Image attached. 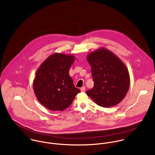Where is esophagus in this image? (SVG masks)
<instances>
[{"label": "esophagus", "instance_id": "esophagus-1", "mask_svg": "<svg viewBox=\"0 0 155 155\" xmlns=\"http://www.w3.org/2000/svg\"><path fill=\"white\" fill-rule=\"evenodd\" d=\"M80 90H81V92H84V91H85V90H86V87H85V86L82 87L80 89Z\"/></svg>", "mask_w": 155, "mask_h": 155}]
</instances>
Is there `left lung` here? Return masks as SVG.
<instances>
[{
    "instance_id": "8db88e82",
    "label": "left lung",
    "mask_w": 155,
    "mask_h": 155,
    "mask_svg": "<svg viewBox=\"0 0 155 155\" xmlns=\"http://www.w3.org/2000/svg\"><path fill=\"white\" fill-rule=\"evenodd\" d=\"M91 66L94 86L86 94L98 105L110 107L125 97L130 85L128 71L120 59L105 48L91 53L87 58Z\"/></svg>"
}]
</instances>
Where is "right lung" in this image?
<instances>
[{"label":"right lung","instance_id":"obj_1","mask_svg":"<svg viewBox=\"0 0 155 155\" xmlns=\"http://www.w3.org/2000/svg\"><path fill=\"white\" fill-rule=\"evenodd\" d=\"M75 57L62 53L49 56L38 69L33 80V91L39 102L52 111H63L71 105L77 94L69 74Z\"/></svg>","mask_w":155,"mask_h":155}]
</instances>
